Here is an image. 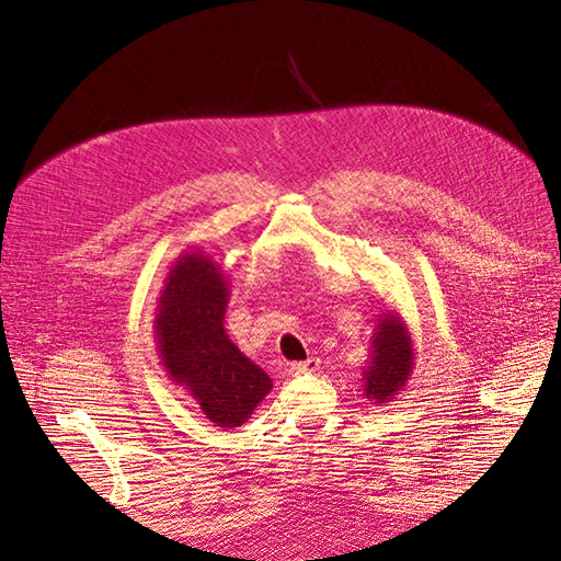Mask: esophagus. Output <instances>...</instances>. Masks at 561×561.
<instances>
[{"instance_id": "esophagus-1", "label": "esophagus", "mask_w": 561, "mask_h": 561, "mask_svg": "<svg viewBox=\"0 0 561 561\" xmlns=\"http://www.w3.org/2000/svg\"><path fill=\"white\" fill-rule=\"evenodd\" d=\"M319 370V358L310 356L307 360H298V364H291V373L300 375V373H314Z\"/></svg>"}]
</instances>
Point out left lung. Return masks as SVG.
<instances>
[{
	"instance_id": "obj_1",
	"label": "left lung",
	"mask_w": 561,
	"mask_h": 561,
	"mask_svg": "<svg viewBox=\"0 0 561 561\" xmlns=\"http://www.w3.org/2000/svg\"><path fill=\"white\" fill-rule=\"evenodd\" d=\"M414 368V342L405 319L385 310L370 337V358L364 366V396L373 403H389L399 396Z\"/></svg>"
}]
</instances>
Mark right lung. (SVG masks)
I'll return each instance as SVG.
<instances>
[{"label":"right lung","mask_w":561,"mask_h":561,"mask_svg":"<svg viewBox=\"0 0 561 561\" xmlns=\"http://www.w3.org/2000/svg\"><path fill=\"white\" fill-rule=\"evenodd\" d=\"M228 296L224 265L201 249L184 251L162 282L153 335L172 382L191 393L214 426L238 428L263 403L273 379L228 337Z\"/></svg>","instance_id":"obj_1"}]
</instances>
